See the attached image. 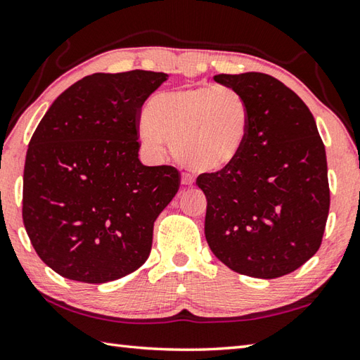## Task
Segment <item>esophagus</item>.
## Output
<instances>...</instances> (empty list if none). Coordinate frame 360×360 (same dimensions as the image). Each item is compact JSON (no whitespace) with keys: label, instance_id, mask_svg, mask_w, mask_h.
<instances>
[{"label":"esophagus","instance_id":"esophagus-1","mask_svg":"<svg viewBox=\"0 0 360 360\" xmlns=\"http://www.w3.org/2000/svg\"><path fill=\"white\" fill-rule=\"evenodd\" d=\"M182 184H184V186H192V184H193L192 174H188V173L182 174Z\"/></svg>","mask_w":360,"mask_h":360}]
</instances>
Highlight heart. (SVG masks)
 I'll list each match as a JSON object with an SVG mask.
<instances>
[{
  "instance_id": "obj_1",
  "label": "heart",
  "mask_w": 360,
  "mask_h": 360,
  "mask_svg": "<svg viewBox=\"0 0 360 360\" xmlns=\"http://www.w3.org/2000/svg\"><path fill=\"white\" fill-rule=\"evenodd\" d=\"M141 141L160 153L172 143L182 165L202 173L225 172L243 154L250 136V105L230 86H198L159 93L146 103Z\"/></svg>"
}]
</instances>
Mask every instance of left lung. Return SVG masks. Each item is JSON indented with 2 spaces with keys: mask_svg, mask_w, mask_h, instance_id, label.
I'll return each instance as SVG.
<instances>
[{
  "mask_svg": "<svg viewBox=\"0 0 360 360\" xmlns=\"http://www.w3.org/2000/svg\"><path fill=\"white\" fill-rule=\"evenodd\" d=\"M250 105V136L225 172L202 173L205 234L231 271L257 278L286 276L323 243L330 192L316 122L302 99L261 72L215 75Z\"/></svg>",
  "mask_w": 360,
  "mask_h": 360,
  "instance_id": "left-lung-1",
  "label": "left lung"
}]
</instances>
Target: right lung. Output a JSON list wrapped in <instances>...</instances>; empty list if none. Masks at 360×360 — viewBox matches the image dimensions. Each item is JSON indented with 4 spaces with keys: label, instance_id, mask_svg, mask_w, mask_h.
<instances>
[{
    "label": "right lung",
    "instance_id": "1",
    "mask_svg": "<svg viewBox=\"0 0 360 360\" xmlns=\"http://www.w3.org/2000/svg\"><path fill=\"white\" fill-rule=\"evenodd\" d=\"M168 78L151 70L93 74L51 103L23 172V224L45 264L107 283L145 264L154 221L179 191L172 165L139 159L146 99Z\"/></svg>",
    "mask_w": 360,
    "mask_h": 360
}]
</instances>
